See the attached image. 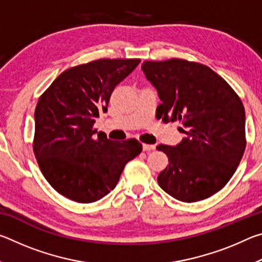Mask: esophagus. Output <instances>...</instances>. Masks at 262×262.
<instances>
[{"instance_id": "34e87169", "label": "esophagus", "mask_w": 262, "mask_h": 262, "mask_svg": "<svg viewBox=\"0 0 262 262\" xmlns=\"http://www.w3.org/2000/svg\"><path fill=\"white\" fill-rule=\"evenodd\" d=\"M155 148H156L155 144H143V151H151Z\"/></svg>"}]
</instances>
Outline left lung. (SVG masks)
Returning a JSON list of instances; mask_svg holds the SVG:
<instances>
[{"label": "left lung", "mask_w": 262, "mask_h": 262, "mask_svg": "<svg viewBox=\"0 0 262 262\" xmlns=\"http://www.w3.org/2000/svg\"><path fill=\"white\" fill-rule=\"evenodd\" d=\"M142 70L162 100L159 118L179 121L186 135L174 147H157L168 158L158 184L179 201L205 200L228 184L245 151L242 100L220 75L196 62L144 61Z\"/></svg>", "instance_id": "left-lung-1"}]
</instances>
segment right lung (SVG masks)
I'll return each mask as SVG.
<instances>
[{"mask_svg":"<svg viewBox=\"0 0 262 262\" xmlns=\"http://www.w3.org/2000/svg\"><path fill=\"white\" fill-rule=\"evenodd\" d=\"M140 59H100L62 73L38 100L33 151L43 177L57 193L79 203L100 200L117 186L126 164L142 151L130 139L108 140L94 129L107 112L114 88Z\"/></svg>","mask_w":262,"mask_h":262,"instance_id":"1","label":"right lung"}]
</instances>
